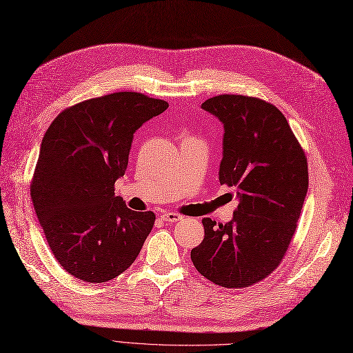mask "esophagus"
<instances>
[{
	"label": "esophagus",
	"instance_id": "obj_1",
	"mask_svg": "<svg viewBox=\"0 0 353 353\" xmlns=\"http://www.w3.org/2000/svg\"><path fill=\"white\" fill-rule=\"evenodd\" d=\"M162 219L165 222H172L174 223V222H178V221L183 219V216L178 215V213H174V212H166L162 215Z\"/></svg>",
	"mask_w": 353,
	"mask_h": 353
}]
</instances>
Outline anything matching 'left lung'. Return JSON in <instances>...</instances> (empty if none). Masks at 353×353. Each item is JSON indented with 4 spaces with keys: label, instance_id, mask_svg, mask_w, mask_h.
<instances>
[{
    "label": "left lung",
    "instance_id": "1",
    "mask_svg": "<svg viewBox=\"0 0 353 353\" xmlns=\"http://www.w3.org/2000/svg\"><path fill=\"white\" fill-rule=\"evenodd\" d=\"M223 123L219 183L240 199L232 222L203 218L205 239L191 250L196 270L225 288H244L276 270L297 228L307 160L285 116L249 95L222 94L201 104Z\"/></svg>",
    "mask_w": 353,
    "mask_h": 353
}]
</instances>
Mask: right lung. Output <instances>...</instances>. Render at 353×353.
Instances as JSON below:
<instances>
[{"label":"right lung","mask_w":353,"mask_h":353,"mask_svg":"<svg viewBox=\"0 0 353 353\" xmlns=\"http://www.w3.org/2000/svg\"><path fill=\"white\" fill-rule=\"evenodd\" d=\"M168 108L141 92H113L65 109L42 138L30 199L52 254L74 279L113 280L140 253L156 215L128 209L114 183L134 132Z\"/></svg>","instance_id":"right-lung-1"}]
</instances>
